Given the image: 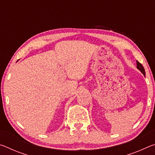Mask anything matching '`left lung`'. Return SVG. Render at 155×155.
Masks as SVG:
<instances>
[{
    "label": "left lung",
    "instance_id": "left-lung-1",
    "mask_svg": "<svg viewBox=\"0 0 155 155\" xmlns=\"http://www.w3.org/2000/svg\"><path fill=\"white\" fill-rule=\"evenodd\" d=\"M137 69H139L140 70V71L141 72V73H142V74L145 76V74H146V72H145V70H144V68H143V65H141L140 62H139L138 61H137Z\"/></svg>",
    "mask_w": 155,
    "mask_h": 155
}]
</instances>
